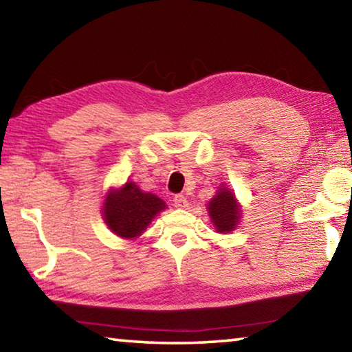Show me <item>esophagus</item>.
Here are the masks:
<instances>
[{
    "mask_svg": "<svg viewBox=\"0 0 352 352\" xmlns=\"http://www.w3.org/2000/svg\"><path fill=\"white\" fill-rule=\"evenodd\" d=\"M174 205L177 208H186L188 206V200H186V197H184V195H175V197H174Z\"/></svg>",
    "mask_w": 352,
    "mask_h": 352,
    "instance_id": "esophagus-1",
    "label": "esophagus"
}]
</instances>
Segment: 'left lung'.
Here are the masks:
<instances>
[{
	"label": "left lung",
	"instance_id": "left-lung-1",
	"mask_svg": "<svg viewBox=\"0 0 352 352\" xmlns=\"http://www.w3.org/2000/svg\"><path fill=\"white\" fill-rule=\"evenodd\" d=\"M208 211H210V217L212 219V223L219 233L233 231L237 220L241 217L236 197L225 188H220L217 190V195L208 205Z\"/></svg>",
	"mask_w": 352,
	"mask_h": 352
}]
</instances>
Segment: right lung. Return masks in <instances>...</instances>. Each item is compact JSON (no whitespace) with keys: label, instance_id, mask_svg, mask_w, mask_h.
<instances>
[{"label":"right lung","instance_id":"obj_1","mask_svg":"<svg viewBox=\"0 0 352 352\" xmlns=\"http://www.w3.org/2000/svg\"><path fill=\"white\" fill-rule=\"evenodd\" d=\"M166 204L151 192H142L133 182H127L121 189L111 190L104 204L105 223L113 233L133 239L140 236Z\"/></svg>","mask_w":352,"mask_h":352}]
</instances>
